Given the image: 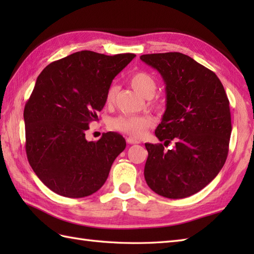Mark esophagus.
Returning <instances> with one entry per match:
<instances>
[{"instance_id": "esophagus-1", "label": "esophagus", "mask_w": 254, "mask_h": 254, "mask_svg": "<svg viewBox=\"0 0 254 254\" xmlns=\"http://www.w3.org/2000/svg\"><path fill=\"white\" fill-rule=\"evenodd\" d=\"M127 144H138V143H139L138 139L134 138V137H132V136H128V137L127 138Z\"/></svg>"}]
</instances>
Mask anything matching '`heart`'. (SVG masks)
Listing matches in <instances>:
<instances>
[{
	"label": "heart",
	"instance_id": "b5f03b06",
	"mask_svg": "<svg viewBox=\"0 0 254 254\" xmlns=\"http://www.w3.org/2000/svg\"><path fill=\"white\" fill-rule=\"evenodd\" d=\"M130 80L132 87L145 98H150L157 88L155 79L152 75L146 72H135L131 76ZM117 93L118 86L111 85L106 94V102L108 105L113 104ZM154 119L147 115H120L112 119L110 121V127L113 130L127 134V135L142 137L148 128L154 126Z\"/></svg>",
	"mask_w": 254,
	"mask_h": 254
}]
</instances>
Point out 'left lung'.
<instances>
[{"label":"left lung","instance_id":"obj_1","mask_svg":"<svg viewBox=\"0 0 254 254\" xmlns=\"http://www.w3.org/2000/svg\"><path fill=\"white\" fill-rule=\"evenodd\" d=\"M166 84V111L155 131L164 144H145L144 177L161 196L183 198L206 187L227 159L229 100L216 74L180 52L139 57ZM174 147L165 150L171 142Z\"/></svg>","mask_w":254,"mask_h":254}]
</instances>
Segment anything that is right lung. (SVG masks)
Masks as SVG:
<instances>
[{
  "label": "right lung",
  "instance_id": "1",
  "mask_svg": "<svg viewBox=\"0 0 254 254\" xmlns=\"http://www.w3.org/2000/svg\"><path fill=\"white\" fill-rule=\"evenodd\" d=\"M136 56L79 51L50 63L36 80L24 109L26 154L45 186L66 197L91 195L104 186L127 146L115 132L88 142L112 79Z\"/></svg>",
  "mask_w": 254,
  "mask_h": 254
}]
</instances>
